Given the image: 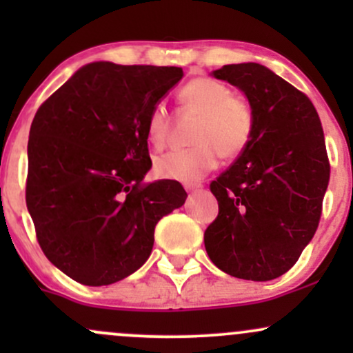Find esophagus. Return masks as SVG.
<instances>
[{
    "mask_svg": "<svg viewBox=\"0 0 353 353\" xmlns=\"http://www.w3.org/2000/svg\"><path fill=\"white\" fill-rule=\"evenodd\" d=\"M201 188H202L201 184H192V185H185V190H188V192H197Z\"/></svg>",
    "mask_w": 353,
    "mask_h": 353,
    "instance_id": "esophagus-1",
    "label": "esophagus"
}]
</instances>
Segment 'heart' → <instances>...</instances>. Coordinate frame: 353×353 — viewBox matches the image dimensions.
Segmentation results:
<instances>
[{"label": "heart", "mask_w": 353, "mask_h": 353, "mask_svg": "<svg viewBox=\"0 0 353 353\" xmlns=\"http://www.w3.org/2000/svg\"><path fill=\"white\" fill-rule=\"evenodd\" d=\"M185 111L199 116L194 131V148L169 151L154 159V174L159 179L196 182L219 165L224 157L241 156L254 134L252 104L232 94L229 86L210 78H196L181 89ZM171 131V119L163 104L152 108L145 123V137L152 148L161 149Z\"/></svg>", "instance_id": "b5f03b06"}]
</instances>
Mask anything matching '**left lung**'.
<instances>
[{
  "label": "left lung",
  "instance_id": "1",
  "mask_svg": "<svg viewBox=\"0 0 353 353\" xmlns=\"http://www.w3.org/2000/svg\"><path fill=\"white\" fill-rule=\"evenodd\" d=\"M237 86L255 114L250 144L210 190L219 202L205 229L210 261L245 281L281 277L319 228L330 179L323 129L312 101L257 63L212 71Z\"/></svg>",
  "mask_w": 353,
  "mask_h": 353
}]
</instances>
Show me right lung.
Masks as SVG:
<instances>
[{
  "mask_svg": "<svg viewBox=\"0 0 353 353\" xmlns=\"http://www.w3.org/2000/svg\"><path fill=\"white\" fill-rule=\"evenodd\" d=\"M176 66H83L36 112L26 205L44 255L84 285H109L151 255L156 224L185 202L151 169L145 123L182 79Z\"/></svg>",
  "mask_w": 353,
  "mask_h": 353,
  "instance_id": "add662e5",
  "label": "right lung"
}]
</instances>
